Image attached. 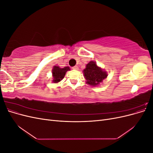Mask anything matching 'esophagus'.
<instances>
[{"instance_id":"esophagus-1","label":"esophagus","mask_w":153,"mask_h":153,"mask_svg":"<svg viewBox=\"0 0 153 153\" xmlns=\"http://www.w3.org/2000/svg\"><path fill=\"white\" fill-rule=\"evenodd\" d=\"M73 69H75V70H78V67L77 66H75L73 67Z\"/></svg>"}]
</instances>
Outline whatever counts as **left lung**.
<instances>
[{
  "label": "left lung",
  "instance_id": "left-lung-1",
  "mask_svg": "<svg viewBox=\"0 0 153 153\" xmlns=\"http://www.w3.org/2000/svg\"><path fill=\"white\" fill-rule=\"evenodd\" d=\"M83 73L86 84L94 87L99 85L108 76L107 72L97 65L96 62L93 61L86 64Z\"/></svg>",
  "mask_w": 153,
  "mask_h": 153
}]
</instances>
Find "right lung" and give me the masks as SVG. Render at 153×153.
Returning a JSON list of instances; mask_svg holds the SVG:
<instances>
[{
	"label": "right lung",
	"instance_id": "obj_1",
	"mask_svg": "<svg viewBox=\"0 0 153 153\" xmlns=\"http://www.w3.org/2000/svg\"><path fill=\"white\" fill-rule=\"evenodd\" d=\"M69 70H70V68L69 66H66L62 68L58 66H54L52 70L53 77L52 82L57 84V83L61 82L65 76L66 73Z\"/></svg>",
	"mask_w": 153,
	"mask_h": 153
}]
</instances>
